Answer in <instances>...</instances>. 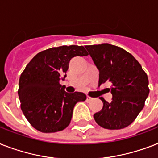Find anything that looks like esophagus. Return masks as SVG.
I'll list each match as a JSON object with an SVG mask.
<instances>
[{
  "instance_id": "34e87169",
  "label": "esophagus",
  "mask_w": 158,
  "mask_h": 158,
  "mask_svg": "<svg viewBox=\"0 0 158 158\" xmlns=\"http://www.w3.org/2000/svg\"><path fill=\"white\" fill-rule=\"evenodd\" d=\"M92 100H93V98L91 97H89V96H87V99H86V101H88V102H90V101H92Z\"/></svg>"
}]
</instances>
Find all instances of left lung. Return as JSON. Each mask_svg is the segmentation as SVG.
<instances>
[{"label": "left lung", "instance_id": "left-lung-1", "mask_svg": "<svg viewBox=\"0 0 158 158\" xmlns=\"http://www.w3.org/2000/svg\"><path fill=\"white\" fill-rule=\"evenodd\" d=\"M85 48L99 70L98 84L112 83V101L101 97L103 108L93 115L95 121L110 130L127 127L143 110L148 96L147 74L136 59L120 47L101 44Z\"/></svg>", "mask_w": 158, "mask_h": 158}]
</instances>
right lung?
Returning <instances> with one entry per match:
<instances>
[{
    "label": "right lung",
    "mask_w": 158,
    "mask_h": 158,
    "mask_svg": "<svg viewBox=\"0 0 158 158\" xmlns=\"http://www.w3.org/2000/svg\"><path fill=\"white\" fill-rule=\"evenodd\" d=\"M88 55L83 46H60L40 52L27 65L18 93L24 116L36 130L57 132L69 126L75 104L87 97L82 92H66L59 80L66 76L70 59Z\"/></svg>",
    "instance_id": "right-lung-1"
}]
</instances>
